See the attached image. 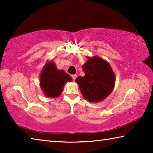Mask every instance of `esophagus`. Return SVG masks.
<instances>
[{
  "mask_svg": "<svg viewBox=\"0 0 153 153\" xmlns=\"http://www.w3.org/2000/svg\"><path fill=\"white\" fill-rule=\"evenodd\" d=\"M71 77L72 78L74 79V80H75L76 79V77H77V75L76 74H73V75H71Z\"/></svg>",
  "mask_w": 153,
  "mask_h": 153,
  "instance_id": "1",
  "label": "esophagus"
}]
</instances>
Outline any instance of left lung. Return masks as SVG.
<instances>
[{"mask_svg":"<svg viewBox=\"0 0 153 153\" xmlns=\"http://www.w3.org/2000/svg\"><path fill=\"white\" fill-rule=\"evenodd\" d=\"M82 69L85 76L77 77L76 82L85 99L94 102L107 97L113 90L115 79L108 63L98 56L88 57Z\"/></svg>","mask_w":153,"mask_h":153,"instance_id":"obj_1","label":"left lung"}]
</instances>
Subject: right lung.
Segmentation results:
<instances>
[{"instance_id":"1","label":"right lung","mask_w":153,"mask_h":153,"mask_svg":"<svg viewBox=\"0 0 153 153\" xmlns=\"http://www.w3.org/2000/svg\"><path fill=\"white\" fill-rule=\"evenodd\" d=\"M40 80L41 88L46 97L55 98L63 92L65 84L72 79L64 71L58 70L56 65L51 61L44 67Z\"/></svg>"}]
</instances>
